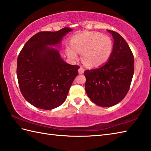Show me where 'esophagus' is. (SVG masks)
Masks as SVG:
<instances>
[{
  "label": "esophagus",
  "instance_id": "34e87169",
  "mask_svg": "<svg viewBox=\"0 0 151 151\" xmlns=\"http://www.w3.org/2000/svg\"><path fill=\"white\" fill-rule=\"evenodd\" d=\"M84 71H85V70H84L83 68H82V67H80L79 69L78 70V72H79V74H82V73H83Z\"/></svg>",
  "mask_w": 151,
  "mask_h": 151
}]
</instances>
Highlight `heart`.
<instances>
[{"label":"heart","instance_id":"1","mask_svg":"<svg viewBox=\"0 0 151 151\" xmlns=\"http://www.w3.org/2000/svg\"><path fill=\"white\" fill-rule=\"evenodd\" d=\"M113 48V42L109 36L97 32H87L73 37L72 45L67 47L66 52L72 59L76 60L79 51L87 66L96 67L107 61Z\"/></svg>","mask_w":151,"mask_h":151}]
</instances>
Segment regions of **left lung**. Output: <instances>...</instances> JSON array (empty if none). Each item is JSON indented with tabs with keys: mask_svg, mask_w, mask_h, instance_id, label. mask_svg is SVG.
<instances>
[{
	"mask_svg": "<svg viewBox=\"0 0 151 151\" xmlns=\"http://www.w3.org/2000/svg\"><path fill=\"white\" fill-rule=\"evenodd\" d=\"M114 40L111 55L103 66L85 70V91L93 102L101 107L119 103L130 88L134 72L133 53L125 40L107 30Z\"/></svg>",
	"mask_w": 151,
	"mask_h": 151,
	"instance_id": "8db88e82",
	"label": "left lung"
}]
</instances>
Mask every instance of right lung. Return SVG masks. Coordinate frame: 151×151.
Returning <instances> with one entry per match:
<instances>
[{
    "instance_id": "obj_1",
    "label": "right lung",
    "mask_w": 151,
    "mask_h": 151,
    "mask_svg": "<svg viewBox=\"0 0 151 151\" xmlns=\"http://www.w3.org/2000/svg\"><path fill=\"white\" fill-rule=\"evenodd\" d=\"M72 29L40 32L26 42L17 57V76L21 94L40 109L50 110L64 103L78 74V65L64 62L57 46Z\"/></svg>"
}]
</instances>
